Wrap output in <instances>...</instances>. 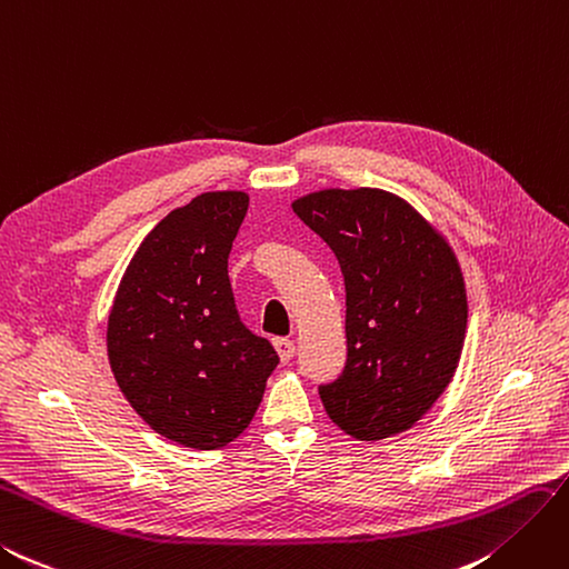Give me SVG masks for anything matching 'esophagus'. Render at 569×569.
<instances>
[{"label": "esophagus", "mask_w": 569, "mask_h": 569, "mask_svg": "<svg viewBox=\"0 0 569 569\" xmlns=\"http://www.w3.org/2000/svg\"><path fill=\"white\" fill-rule=\"evenodd\" d=\"M272 345H274V349H278V355H280L282 361H289L291 357H295L297 347H295V342L287 340V337H274Z\"/></svg>", "instance_id": "1"}]
</instances>
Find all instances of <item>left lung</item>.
I'll return each mask as SVG.
<instances>
[{"label":"left lung","instance_id":"obj_1","mask_svg":"<svg viewBox=\"0 0 569 569\" xmlns=\"http://www.w3.org/2000/svg\"><path fill=\"white\" fill-rule=\"evenodd\" d=\"M291 210L345 274L347 363L318 388L322 407L357 440L409 431L462 357L469 309L452 247L417 208L382 189H322Z\"/></svg>","mask_w":569,"mask_h":569}]
</instances>
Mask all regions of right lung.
<instances>
[{"instance_id":"obj_1","label":"right lung","mask_w":569,"mask_h":569,"mask_svg":"<svg viewBox=\"0 0 569 569\" xmlns=\"http://www.w3.org/2000/svg\"><path fill=\"white\" fill-rule=\"evenodd\" d=\"M249 193L208 191L150 229L107 318L119 390L152 431L218 450L249 428L280 363L239 320L227 258Z\"/></svg>"}]
</instances>
